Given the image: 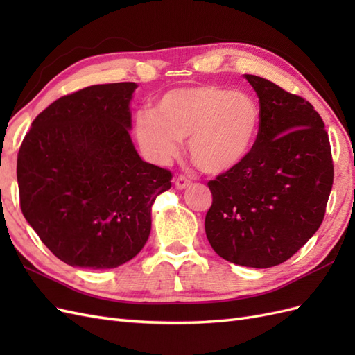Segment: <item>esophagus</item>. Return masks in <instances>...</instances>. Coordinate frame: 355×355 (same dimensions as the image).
Here are the masks:
<instances>
[{"instance_id":"1","label":"esophagus","mask_w":355,"mask_h":355,"mask_svg":"<svg viewBox=\"0 0 355 355\" xmlns=\"http://www.w3.org/2000/svg\"><path fill=\"white\" fill-rule=\"evenodd\" d=\"M189 185H191V180L187 179L185 176H179L175 179V187L178 189H187Z\"/></svg>"}]
</instances>
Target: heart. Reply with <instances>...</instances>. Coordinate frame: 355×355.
I'll return each mask as SVG.
<instances>
[{
    "mask_svg": "<svg viewBox=\"0 0 355 355\" xmlns=\"http://www.w3.org/2000/svg\"><path fill=\"white\" fill-rule=\"evenodd\" d=\"M259 105L250 94L213 84L166 92L151 110L135 116V139L142 154L166 166L188 137L192 161L206 173L219 175L241 164L256 144Z\"/></svg>",
    "mask_w": 355,
    "mask_h": 355,
    "instance_id": "1",
    "label": "heart"
}]
</instances>
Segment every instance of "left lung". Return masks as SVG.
Segmentation results:
<instances>
[{
    "instance_id": "left-lung-1",
    "label": "left lung",
    "mask_w": 355,
    "mask_h": 355,
    "mask_svg": "<svg viewBox=\"0 0 355 355\" xmlns=\"http://www.w3.org/2000/svg\"><path fill=\"white\" fill-rule=\"evenodd\" d=\"M259 98L256 144L241 164L209 182L206 235L225 261L250 268L286 262L320 228L333 185L329 136L314 106L244 75Z\"/></svg>"
}]
</instances>
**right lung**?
<instances>
[{"mask_svg":"<svg viewBox=\"0 0 355 355\" xmlns=\"http://www.w3.org/2000/svg\"><path fill=\"white\" fill-rule=\"evenodd\" d=\"M136 83L90 85L63 96L31 125L17 155L20 209L62 262L110 270L144 249L168 170L132 142Z\"/></svg>","mask_w":355,"mask_h":355,"instance_id":"right-lung-1","label":"right lung"}]
</instances>
